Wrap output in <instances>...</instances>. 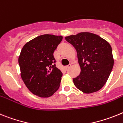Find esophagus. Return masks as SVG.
Returning <instances> with one entry per match:
<instances>
[{"label": "esophagus", "mask_w": 123, "mask_h": 123, "mask_svg": "<svg viewBox=\"0 0 123 123\" xmlns=\"http://www.w3.org/2000/svg\"><path fill=\"white\" fill-rule=\"evenodd\" d=\"M70 66H71V64H69V65H68V66H66V67H65V69H69V68H70Z\"/></svg>", "instance_id": "obj_1"}]
</instances>
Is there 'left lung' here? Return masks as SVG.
I'll return each instance as SVG.
<instances>
[{
  "label": "left lung",
  "mask_w": 123,
  "mask_h": 123,
  "mask_svg": "<svg viewBox=\"0 0 123 123\" xmlns=\"http://www.w3.org/2000/svg\"><path fill=\"white\" fill-rule=\"evenodd\" d=\"M77 53L81 71L74 78L75 86L85 93L98 91L106 84L114 64L110 44L91 33H80L66 37Z\"/></svg>",
  "instance_id": "left-lung-1"
}]
</instances>
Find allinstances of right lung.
Wrapping results in <instances>:
<instances>
[{"label": "right lung", "instance_id": "add662e5", "mask_svg": "<svg viewBox=\"0 0 123 123\" xmlns=\"http://www.w3.org/2000/svg\"><path fill=\"white\" fill-rule=\"evenodd\" d=\"M62 36L43 35L23 47L18 57L21 77L28 90L40 97L53 95L60 86L62 73L55 66L54 52Z\"/></svg>", "mask_w": 123, "mask_h": 123}]
</instances>
